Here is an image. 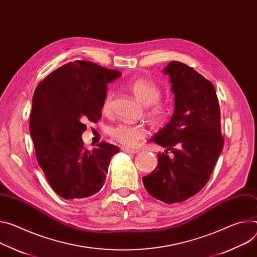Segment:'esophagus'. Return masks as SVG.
I'll return each instance as SVG.
<instances>
[{"instance_id":"1","label":"esophagus","mask_w":257,"mask_h":257,"mask_svg":"<svg viewBox=\"0 0 257 257\" xmlns=\"http://www.w3.org/2000/svg\"><path fill=\"white\" fill-rule=\"evenodd\" d=\"M121 151L124 152V153H128V154H138L139 153V151L132 150V149H129V148H121Z\"/></svg>"}]
</instances>
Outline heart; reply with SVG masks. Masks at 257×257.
<instances>
[{
  "label": "heart",
  "instance_id": "1",
  "mask_svg": "<svg viewBox=\"0 0 257 257\" xmlns=\"http://www.w3.org/2000/svg\"><path fill=\"white\" fill-rule=\"evenodd\" d=\"M128 89L139 101L147 105V115L152 121L159 123L166 118L168 114V104L160 98L162 91L156 82L145 78H138L128 84ZM112 101L113 93L108 91L101 105V110L104 114L111 112ZM109 135L116 144L125 147H133L147 136V129L145 126L139 124L120 123L110 128Z\"/></svg>",
  "mask_w": 257,
  "mask_h": 257
}]
</instances>
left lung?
Listing matches in <instances>:
<instances>
[{
	"label": "left lung",
	"instance_id": "8db88e82",
	"mask_svg": "<svg viewBox=\"0 0 257 257\" xmlns=\"http://www.w3.org/2000/svg\"><path fill=\"white\" fill-rule=\"evenodd\" d=\"M175 94L171 121L152 141L166 148L158 154V167L143 177L149 195L167 204L182 202L200 192L222 151L220 108L212 83L189 65L171 61L164 68ZM174 157L168 156V151Z\"/></svg>",
	"mask_w": 257,
	"mask_h": 257
}]
</instances>
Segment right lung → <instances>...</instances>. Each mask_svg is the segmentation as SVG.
<instances>
[{
    "label": "right lung",
    "mask_w": 257,
    "mask_h": 257,
    "mask_svg": "<svg viewBox=\"0 0 257 257\" xmlns=\"http://www.w3.org/2000/svg\"><path fill=\"white\" fill-rule=\"evenodd\" d=\"M121 76L86 60L68 62L39 83L33 97L30 131L40 167L60 197L87 198L100 191L111 157L120 150L99 143L85 148L86 123L101 118L106 85Z\"/></svg>",
    "instance_id": "add662e5"
}]
</instances>
